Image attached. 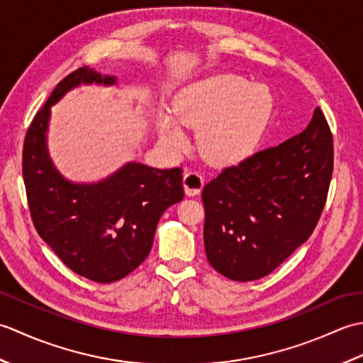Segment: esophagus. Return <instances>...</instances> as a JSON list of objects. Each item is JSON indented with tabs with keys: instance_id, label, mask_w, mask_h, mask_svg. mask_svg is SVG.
Here are the masks:
<instances>
[{
	"instance_id": "1",
	"label": "esophagus",
	"mask_w": 363,
	"mask_h": 363,
	"mask_svg": "<svg viewBox=\"0 0 363 363\" xmlns=\"http://www.w3.org/2000/svg\"><path fill=\"white\" fill-rule=\"evenodd\" d=\"M204 187V177L203 174L196 172V169H189L184 173V189L189 196L198 195L201 189Z\"/></svg>"
}]
</instances>
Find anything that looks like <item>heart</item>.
<instances>
[{
    "label": "heart",
    "instance_id": "b5f03b06",
    "mask_svg": "<svg viewBox=\"0 0 363 363\" xmlns=\"http://www.w3.org/2000/svg\"><path fill=\"white\" fill-rule=\"evenodd\" d=\"M274 101L262 84L242 76H218L198 82L179 96L173 113H160L157 130L167 148H189L187 128H201L199 143L215 164H234L257 148L272 120Z\"/></svg>",
    "mask_w": 363,
    "mask_h": 363
}]
</instances>
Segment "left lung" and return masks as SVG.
I'll return each instance as SVG.
<instances>
[{
	"mask_svg": "<svg viewBox=\"0 0 363 363\" xmlns=\"http://www.w3.org/2000/svg\"><path fill=\"white\" fill-rule=\"evenodd\" d=\"M333 168V133L317 107L303 133L221 169L201 195L209 264L240 282L272 273L312 235Z\"/></svg>",
	"mask_w": 363,
	"mask_h": 363,
	"instance_id": "8db88e82",
	"label": "left lung"
}]
</instances>
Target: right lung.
Returning <instances> with one entry per match:
<instances>
[{"label": "right lung", "mask_w": 363, "mask_h": 363, "mask_svg": "<svg viewBox=\"0 0 363 363\" xmlns=\"http://www.w3.org/2000/svg\"><path fill=\"white\" fill-rule=\"evenodd\" d=\"M81 82L112 86L115 78L81 67L57 84L28 128L23 179L38 235L72 272L109 284L134 272L150 254L162 213L184 198L182 169L130 162L98 184H73L60 176L46 150L51 106Z\"/></svg>", "instance_id": "1"}]
</instances>
